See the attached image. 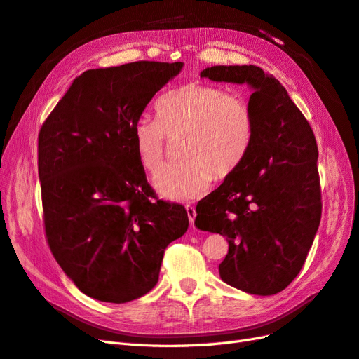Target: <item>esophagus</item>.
Segmentation results:
<instances>
[{"label": "esophagus", "instance_id": "esophagus-1", "mask_svg": "<svg viewBox=\"0 0 359 359\" xmlns=\"http://www.w3.org/2000/svg\"><path fill=\"white\" fill-rule=\"evenodd\" d=\"M186 211H187V217H189L190 223L193 224L194 219H196V210H194V206H191V205H187V206H186Z\"/></svg>", "mask_w": 359, "mask_h": 359}]
</instances>
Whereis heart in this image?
Masks as SVG:
<instances>
[{"mask_svg":"<svg viewBox=\"0 0 359 359\" xmlns=\"http://www.w3.org/2000/svg\"><path fill=\"white\" fill-rule=\"evenodd\" d=\"M166 137L177 139L181 161L154 178L157 191L172 201L199 196L215 180L229 178L250 153L255 116L241 97L223 86L189 82L163 94L156 119L140 118L133 127L137 160L148 173L165 163Z\"/></svg>","mask_w":359,"mask_h":359,"instance_id":"heart-1","label":"heart"}]
</instances>
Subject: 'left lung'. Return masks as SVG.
I'll return each instance as SVG.
<instances>
[{
    "mask_svg": "<svg viewBox=\"0 0 359 359\" xmlns=\"http://www.w3.org/2000/svg\"><path fill=\"white\" fill-rule=\"evenodd\" d=\"M214 82L247 83L255 139L243 165L198 202V229L229 243L219 273L253 295H274L298 276L322 214L318 145L286 88L256 66H214Z\"/></svg>",
    "mask_w": 359,
    "mask_h": 359,
    "instance_id": "1",
    "label": "left lung"
}]
</instances>
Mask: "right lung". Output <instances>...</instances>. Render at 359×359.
<instances>
[{
	"label": "right lung",
	"instance_id": "obj_1",
	"mask_svg": "<svg viewBox=\"0 0 359 359\" xmlns=\"http://www.w3.org/2000/svg\"><path fill=\"white\" fill-rule=\"evenodd\" d=\"M184 62L86 70L39 135V178L50 252L85 295L123 304L158 281L166 247L186 233L182 205L156 198L133 127Z\"/></svg>",
	"mask_w": 359,
	"mask_h": 359
}]
</instances>
